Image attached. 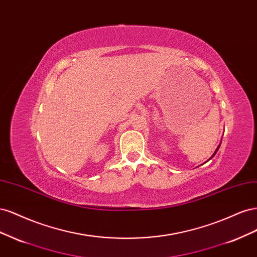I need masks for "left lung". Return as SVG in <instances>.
Segmentation results:
<instances>
[{"mask_svg":"<svg viewBox=\"0 0 257 257\" xmlns=\"http://www.w3.org/2000/svg\"><path fill=\"white\" fill-rule=\"evenodd\" d=\"M219 148H220V146H219V147H217V149H216V150H215V152H214V153H213V155H212V157H211V158H210V159H209V160H211V159H212V158H213V157H214V155H215V153H216V152H217V150H219Z\"/></svg>","mask_w":257,"mask_h":257,"instance_id":"8db88e82","label":"left lung"}]
</instances>
